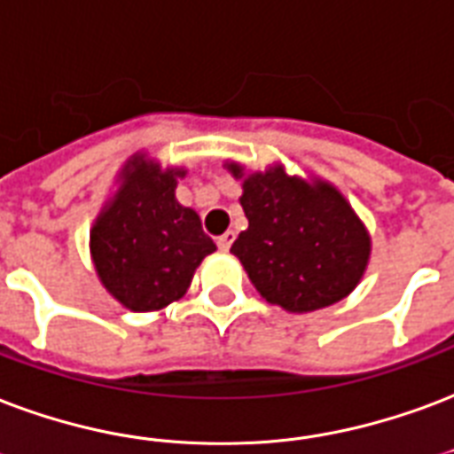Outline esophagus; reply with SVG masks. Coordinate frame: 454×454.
<instances>
[{"mask_svg":"<svg viewBox=\"0 0 454 454\" xmlns=\"http://www.w3.org/2000/svg\"><path fill=\"white\" fill-rule=\"evenodd\" d=\"M234 239H237V234H234V231H224L223 237H217V248H220V251H230L231 241Z\"/></svg>","mask_w":454,"mask_h":454,"instance_id":"34e87169","label":"esophagus"}]
</instances>
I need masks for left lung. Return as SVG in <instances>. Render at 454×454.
Segmentation results:
<instances>
[{"label":"left lung","instance_id":"obj_1","mask_svg":"<svg viewBox=\"0 0 454 454\" xmlns=\"http://www.w3.org/2000/svg\"><path fill=\"white\" fill-rule=\"evenodd\" d=\"M241 179L237 162L227 165ZM248 230L231 244L265 301L289 313L337 304L369 265L371 237L352 206L328 182H304L275 165L244 179Z\"/></svg>","mask_w":454,"mask_h":454}]
</instances>
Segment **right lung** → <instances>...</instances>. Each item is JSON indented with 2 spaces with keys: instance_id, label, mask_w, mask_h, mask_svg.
Listing matches in <instances>:
<instances>
[{
  "instance_id": "obj_1",
  "label": "right lung",
  "mask_w": 454,
  "mask_h": 454,
  "mask_svg": "<svg viewBox=\"0 0 454 454\" xmlns=\"http://www.w3.org/2000/svg\"><path fill=\"white\" fill-rule=\"evenodd\" d=\"M179 176L184 169L134 155L90 230L98 278L131 311H158L182 299L200 261L215 251L196 210L175 199Z\"/></svg>"
}]
</instances>
